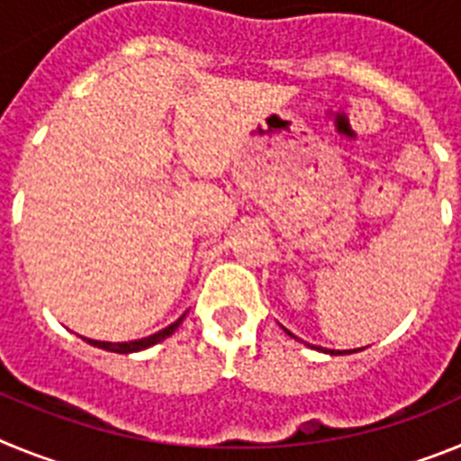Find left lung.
<instances>
[{"instance_id": "obj_1", "label": "left lung", "mask_w": 461, "mask_h": 461, "mask_svg": "<svg viewBox=\"0 0 461 461\" xmlns=\"http://www.w3.org/2000/svg\"><path fill=\"white\" fill-rule=\"evenodd\" d=\"M284 330H286V328H284ZM286 332H288V330H286ZM288 335H291L293 337V332H288ZM330 353V356H337V351H328ZM341 353V351H339Z\"/></svg>"}]
</instances>
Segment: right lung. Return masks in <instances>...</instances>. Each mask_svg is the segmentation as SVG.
<instances>
[{
    "label": "right lung",
    "mask_w": 461,
    "mask_h": 461,
    "mask_svg": "<svg viewBox=\"0 0 461 461\" xmlns=\"http://www.w3.org/2000/svg\"><path fill=\"white\" fill-rule=\"evenodd\" d=\"M182 319H185V316H180V319L175 321V323H170L168 328L158 330V332H154V335L142 337V339H136V341H122V344H113V341H96V339H87V341L92 346H99V348H105V351H113V353H136V351H142V348H148V346L158 344L161 339L173 335L175 330L180 328Z\"/></svg>",
    "instance_id": "1"
}]
</instances>
